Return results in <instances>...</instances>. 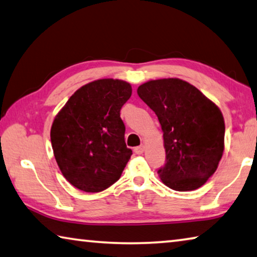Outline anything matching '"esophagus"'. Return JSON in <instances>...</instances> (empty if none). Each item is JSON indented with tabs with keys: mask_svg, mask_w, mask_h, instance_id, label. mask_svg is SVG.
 <instances>
[{
	"mask_svg": "<svg viewBox=\"0 0 257 257\" xmlns=\"http://www.w3.org/2000/svg\"><path fill=\"white\" fill-rule=\"evenodd\" d=\"M145 150H146V147L141 145V146H139V147L136 148V149H134V152H136L137 155H142L143 152H145Z\"/></svg>",
	"mask_w": 257,
	"mask_h": 257,
	"instance_id": "1",
	"label": "esophagus"
}]
</instances>
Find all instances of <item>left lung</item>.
Here are the masks:
<instances>
[{
    "label": "left lung",
    "instance_id": "left-lung-1",
    "mask_svg": "<svg viewBox=\"0 0 257 257\" xmlns=\"http://www.w3.org/2000/svg\"><path fill=\"white\" fill-rule=\"evenodd\" d=\"M138 94L158 116L164 133L161 182L178 192L204 185L224 150V119L219 107L177 78L148 81L138 88Z\"/></svg>",
    "mask_w": 257,
    "mask_h": 257
}]
</instances>
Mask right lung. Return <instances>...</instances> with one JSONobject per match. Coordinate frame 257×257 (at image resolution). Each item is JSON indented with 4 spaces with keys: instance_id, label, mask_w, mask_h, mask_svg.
Masks as SVG:
<instances>
[{
    "instance_id": "add662e5",
    "label": "right lung",
    "mask_w": 257,
    "mask_h": 257,
    "mask_svg": "<svg viewBox=\"0 0 257 257\" xmlns=\"http://www.w3.org/2000/svg\"><path fill=\"white\" fill-rule=\"evenodd\" d=\"M131 94L126 81L99 79L76 90L57 112L51 128L54 157L74 187L97 193L119 179L132 156L120 118Z\"/></svg>"
}]
</instances>
